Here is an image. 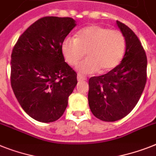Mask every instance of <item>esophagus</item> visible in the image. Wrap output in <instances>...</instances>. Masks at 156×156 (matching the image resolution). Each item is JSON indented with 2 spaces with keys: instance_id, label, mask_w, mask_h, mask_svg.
<instances>
[{
  "instance_id": "obj_1",
  "label": "esophagus",
  "mask_w": 156,
  "mask_h": 156,
  "mask_svg": "<svg viewBox=\"0 0 156 156\" xmlns=\"http://www.w3.org/2000/svg\"><path fill=\"white\" fill-rule=\"evenodd\" d=\"M77 80L78 81H85L87 80V78L85 76H81V75H78L77 76Z\"/></svg>"
}]
</instances>
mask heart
I'll use <instances>...</instances> for the list:
<instances>
[{
  "instance_id": "b5f03b06",
  "label": "heart",
  "mask_w": 156,
  "mask_h": 156,
  "mask_svg": "<svg viewBox=\"0 0 156 156\" xmlns=\"http://www.w3.org/2000/svg\"><path fill=\"white\" fill-rule=\"evenodd\" d=\"M124 49L125 41L119 31L96 24L80 30L76 38L66 37L61 44L64 60L72 66L78 64L85 52L87 59L77 67L83 74L112 70L120 62Z\"/></svg>"
}]
</instances>
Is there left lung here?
<instances>
[{"label": "left lung", "mask_w": 156, "mask_h": 156, "mask_svg": "<svg viewBox=\"0 0 156 156\" xmlns=\"http://www.w3.org/2000/svg\"><path fill=\"white\" fill-rule=\"evenodd\" d=\"M126 43L121 63L110 72L89 79L88 104L96 118L114 122L128 115L138 103L147 81L146 52L135 33L116 20Z\"/></svg>", "instance_id": "8db88e82"}]
</instances>
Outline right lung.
<instances>
[{
    "label": "right lung",
    "instance_id": "obj_1",
    "mask_svg": "<svg viewBox=\"0 0 156 156\" xmlns=\"http://www.w3.org/2000/svg\"><path fill=\"white\" fill-rule=\"evenodd\" d=\"M76 25L71 17L44 16L24 31L11 55V86L25 112L50 123L62 116L77 74L64 61L61 44Z\"/></svg>",
    "mask_w": 156,
    "mask_h": 156
}]
</instances>
